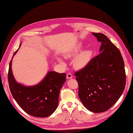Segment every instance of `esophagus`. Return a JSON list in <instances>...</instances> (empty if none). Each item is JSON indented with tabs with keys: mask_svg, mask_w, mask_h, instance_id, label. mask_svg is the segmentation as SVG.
<instances>
[{
	"mask_svg": "<svg viewBox=\"0 0 133 133\" xmlns=\"http://www.w3.org/2000/svg\"><path fill=\"white\" fill-rule=\"evenodd\" d=\"M72 75L70 73H68V74L67 75V76H66V78H67V79H71V78H72Z\"/></svg>",
	"mask_w": 133,
	"mask_h": 133,
	"instance_id": "obj_1",
	"label": "esophagus"
}]
</instances>
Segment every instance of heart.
Returning a JSON list of instances; mask_svg holds the SVG:
<instances>
[{"label":"heart","instance_id":"obj_1","mask_svg":"<svg viewBox=\"0 0 133 133\" xmlns=\"http://www.w3.org/2000/svg\"><path fill=\"white\" fill-rule=\"evenodd\" d=\"M83 46L84 45L82 43H78L73 48L64 52L63 54V57L65 58H70L74 57L77 53L82 50ZM92 55L93 51L91 49H88L82 50L77 56L76 55V56L73 58V66L76 69H82L85 67L90 62ZM56 59L59 62L64 65V62L61 58L57 57Z\"/></svg>","mask_w":133,"mask_h":133}]
</instances>
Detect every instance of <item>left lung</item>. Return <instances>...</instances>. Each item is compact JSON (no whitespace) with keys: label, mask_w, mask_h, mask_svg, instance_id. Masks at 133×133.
<instances>
[{"label":"left lung","mask_w":133,"mask_h":133,"mask_svg":"<svg viewBox=\"0 0 133 133\" xmlns=\"http://www.w3.org/2000/svg\"><path fill=\"white\" fill-rule=\"evenodd\" d=\"M92 34L101 42L100 53L75 75L83 105L91 112L101 113L118 100L124 90L126 76L119 49L104 34Z\"/></svg>","instance_id":"obj_1"}]
</instances>
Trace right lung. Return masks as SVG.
<instances>
[{
	"label": "right lung",
	"mask_w": 133,
	"mask_h": 133,
	"mask_svg": "<svg viewBox=\"0 0 133 133\" xmlns=\"http://www.w3.org/2000/svg\"><path fill=\"white\" fill-rule=\"evenodd\" d=\"M18 49L14 54L9 65L8 82L11 94L28 115L40 118L50 116L57 107L60 91L66 82V74L49 71L41 82L32 86L18 83L14 77L11 66L12 58Z\"/></svg>",
	"instance_id": "add662e5"
}]
</instances>
